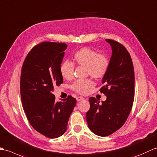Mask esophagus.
I'll return each mask as SVG.
<instances>
[{"mask_svg":"<svg viewBox=\"0 0 157 157\" xmlns=\"http://www.w3.org/2000/svg\"><path fill=\"white\" fill-rule=\"evenodd\" d=\"M76 100H77L78 101H82V100H84V98H83L82 96H78V97H77V98H76Z\"/></svg>","mask_w":157,"mask_h":157,"instance_id":"34e87169","label":"esophagus"}]
</instances>
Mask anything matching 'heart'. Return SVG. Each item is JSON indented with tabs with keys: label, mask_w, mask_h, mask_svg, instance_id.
<instances>
[{
	"label": "heart",
	"mask_w": 157,
	"mask_h": 157,
	"mask_svg": "<svg viewBox=\"0 0 157 157\" xmlns=\"http://www.w3.org/2000/svg\"><path fill=\"white\" fill-rule=\"evenodd\" d=\"M74 60L79 65L86 66V74L95 78H101L106 74L110 61L107 56L98 53L88 47H83L75 52ZM74 64L66 60L60 66L61 74L64 79H70L74 76ZM94 86V82L90 79H78L73 83L71 88L78 94H86Z\"/></svg>",
	"instance_id": "1"
}]
</instances>
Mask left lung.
Here are the masks:
<instances>
[{
	"label": "left lung",
	"instance_id": "1",
	"mask_svg": "<svg viewBox=\"0 0 157 157\" xmlns=\"http://www.w3.org/2000/svg\"><path fill=\"white\" fill-rule=\"evenodd\" d=\"M105 41L110 45L112 54L100 92L107 98L100 104L95 98H90V108L86 113L90 130L100 136H109L121 128L128 117L134 98V72L129 53L120 43L112 39Z\"/></svg>",
	"mask_w": 157,
	"mask_h": 157
}]
</instances>
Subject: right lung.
Listing matches in <instances>:
<instances>
[{
	"instance_id": "obj_1",
	"label": "right lung",
	"mask_w": 157,
	"mask_h": 157,
	"mask_svg": "<svg viewBox=\"0 0 157 157\" xmlns=\"http://www.w3.org/2000/svg\"><path fill=\"white\" fill-rule=\"evenodd\" d=\"M67 45L43 42L29 53L22 67L21 96L30 124L46 137L56 138L67 130L69 118L76 104L69 96L56 101L54 86L63 82L60 72Z\"/></svg>"
}]
</instances>
